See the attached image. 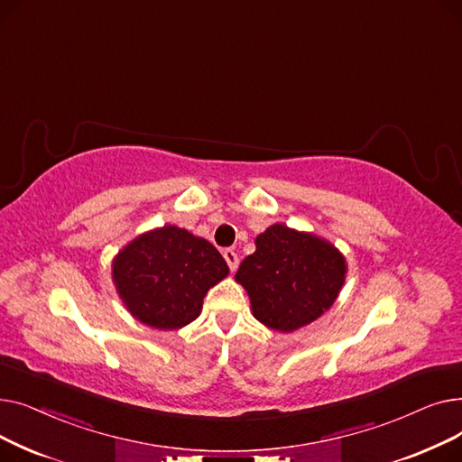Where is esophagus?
Instances as JSON below:
<instances>
[{
	"label": "esophagus",
	"instance_id": "esophagus-1",
	"mask_svg": "<svg viewBox=\"0 0 462 462\" xmlns=\"http://www.w3.org/2000/svg\"><path fill=\"white\" fill-rule=\"evenodd\" d=\"M223 256H225V260H226V263H228L230 272H236V270H237V265H239V258H237V254H236L232 249H226V251L223 253Z\"/></svg>",
	"mask_w": 462,
	"mask_h": 462
}]
</instances>
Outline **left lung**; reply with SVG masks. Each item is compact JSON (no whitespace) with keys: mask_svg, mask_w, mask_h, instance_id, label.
Returning <instances> with one entry per match:
<instances>
[{"mask_svg":"<svg viewBox=\"0 0 462 462\" xmlns=\"http://www.w3.org/2000/svg\"><path fill=\"white\" fill-rule=\"evenodd\" d=\"M254 245L239 263L236 282L245 288L260 324L292 333L335 303L348 263L331 241L275 223L256 236Z\"/></svg>","mask_w":462,"mask_h":462,"instance_id":"obj_1","label":"left lung"}]
</instances>
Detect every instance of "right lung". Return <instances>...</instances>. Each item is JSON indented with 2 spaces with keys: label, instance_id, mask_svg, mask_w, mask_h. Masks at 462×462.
<instances>
[{
  "label": "right lung",
  "instance_id": "obj_1",
  "mask_svg": "<svg viewBox=\"0 0 462 462\" xmlns=\"http://www.w3.org/2000/svg\"><path fill=\"white\" fill-rule=\"evenodd\" d=\"M230 270L208 239L164 225L131 239L112 260V282L131 317L161 331L199 319L208 290Z\"/></svg>",
  "mask_w": 462,
  "mask_h": 462
}]
</instances>
